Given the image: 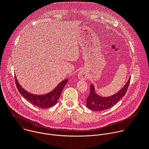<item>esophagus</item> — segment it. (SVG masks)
<instances>
[{"label":"esophagus","mask_w":149,"mask_h":149,"mask_svg":"<svg viewBox=\"0 0 149 149\" xmlns=\"http://www.w3.org/2000/svg\"><path fill=\"white\" fill-rule=\"evenodd\" d=\"M78 77L79 79H86L88 77V75H87V73L86 72V71H81L78 73Z\"/></svg>","instance_id":"esophagus-1"}]
</instances>
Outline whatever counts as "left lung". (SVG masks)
<instances>
[{
    "instance_id": "obj_1",
    "label": "left lung",
    "mask_w": 149,
    "mask_h": 149,
    "mask_svg": "<svg viewBox=\"0 0 149 149\" xmlns=\"http://www.w3.org/2000/svg\"><path fill=\"white\" fill-rule=\"evenodd\" d=\"M130 82V77L124 85V86L118 93L107 97L98 95L95 92L94 86L91 84L90 95L87 99V107L90 110L95 111H102L111 108L125 95L128 89Z\"/></svg>"
}]
</instances>
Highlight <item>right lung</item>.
I'll return each instance as SVG.
<instances>
[{
  "label": "right lung",
  "mask_w": 149,
  "mask_h": 149,
  "mask_svg": "<svg viewBox=\"0 0 149 149\" xmlns=\"http://www.w3.org/2000/svg\"><path fill=\"white\" fill-rule=\"evenodd\" d=\"M68 81V79L67 78L63 80L52 91L46 94L36 95L31 94L24 89L19 84L16 77H15V83L20 94L32 104L42 109L51 107L57 103L63 88Z\"/></svg>",
  "instance_id": "right-lung-1"
}]
</instances>
